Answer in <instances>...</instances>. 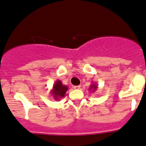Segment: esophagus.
I'll return each mask as SVG.
<instances>
[{
  "label": "esophagus",
  "mask_w": 146,
  "mask_h": 146,
  "mask_svg": "<svg viewBox=\"0 0 146 146\" xmlns=\"http://www.w3.org/2000/svg\"><path fill=\"white\" fill-rule=\"evenodd\" d=\"M73 88L75 89V90H79L80 88V85H78V86H74L73 87Z\"/></svg>",
  "instance_id": "esophagus-1"
}]
</instances>
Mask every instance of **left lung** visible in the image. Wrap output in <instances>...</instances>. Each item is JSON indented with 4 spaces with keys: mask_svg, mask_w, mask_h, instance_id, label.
I'll return each mask as SVG.
<instances>
[{
    "mask_svg": "<svg viewBox=\"0 0 146 146\" xmlns=\"http://www.w3.org/2000/svg\"><path fill=\"white\" fill-rule=\"evenodd\" d=\"M97 88H98L97 85H96V84H92V85H90L89 90H90V92L92 91V92H94L97 90Z\"/></svg>",
    "mask_w": 146,
    "mask_h": 146,
    "instance_id": "1",
    "label": "left lung"
}]
</instances>
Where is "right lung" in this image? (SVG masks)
<instances>
[{"instance_id": "right-lung-1", "label": "right lung", "mask_w": 146, "mask_h": 146, "mask_svg": "<svg viewBox=\"0 0 146 146\" xmlns=\"http://www.w3.org/2000/svg\"><path fill=\"white\" fill-rule=\"evenodd\" d=\"M68 87L66 85H63L62 82L59 80H57L54 83L53 87L50 91V94H52V97L55 101H59L60 99L64 97L66 93Z\"/></svg>"}]
</instances>
